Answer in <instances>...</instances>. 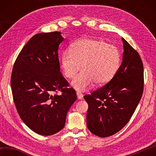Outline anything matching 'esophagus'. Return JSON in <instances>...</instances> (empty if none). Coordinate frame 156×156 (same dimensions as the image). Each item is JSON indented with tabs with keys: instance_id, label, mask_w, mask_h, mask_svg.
Listing matches in <instances>:
<instances>
[{
	"instance_id": "esophagus-1",
	"label": "esophagus",
	"mask_w": 156,
	"mask_h": 156,
	"mask_svg": "<svg viewBox=\"0 0 156 156\" xmlns=\"http://www.w3.org/2000/svg\"><path fill=\"white\" fill-rule=\"evenodd\" d=\"M76 94H77V96H78V99H80V100H81V99H83V94H82V93H80V92H77V93H76Z\"/></svg>"
}]
</instances>
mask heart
I'll return each mask as SVG.
<instances>
[{
	"mask_svg": "<svg viewBox=\"0 0 156 156\" xmlns=\"http://www.w3.org/2000/svg\"><path fill=\"white\" fill-rule=\"evenodd\" d=\"M120 65V54L112 44L96 38H83L73 44L70 50L63 52L60 58L62 73L73 78L72 85L84 91L93 85H103L112 80Z\"/></svg>",
	"mask_w": 156,
	"mask_h": 156,
	"instance_id": "b5f03b06",
	"label": "heart"
}]
</instances>
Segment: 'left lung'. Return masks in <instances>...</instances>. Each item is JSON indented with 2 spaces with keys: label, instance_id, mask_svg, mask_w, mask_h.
I'll return each instance as SVG.
<instances>
[{
  "label": "left lung",
  "instance_id": "1",
  "mask_svg": "<svg viewBox=\"0 0 156 156\" xmlns=\"http://www.w3.org/2000/svg\"><path fill=\"white\" fill-rule=\"evenodd\" d=\"M122 42V62L114 77L84 96L89 105L87 126L102 138L113 135L127 124L143 94V63L138 51L124 38Z\"/></svg>",
  "mask_w": 156,
  "mask_h": 156
}]
</instances>
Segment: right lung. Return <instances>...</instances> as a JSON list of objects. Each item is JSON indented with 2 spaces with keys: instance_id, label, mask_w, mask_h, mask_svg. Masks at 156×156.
Instances as JSON below:
<instances>
[{
  "instance_id": "add662e5",
  "label": "right lung",
  "mask_w": 156,
  "mask_h": 156,
  "mask_svg": "<svg viewBox=\"0 0 156 156\" xmlns=\"http://www.w3.org/2000/svg\"><path fill=\"white\" fill-rule=\"evenodd\" d=\"M59 31L31 37L18 54L13 67L11 87L20 117L29 128L51 136L65 126L69 109L77 99L60 72ZM58 91L62 94L58 95Z\"/></svg>"
}]
</instances>
